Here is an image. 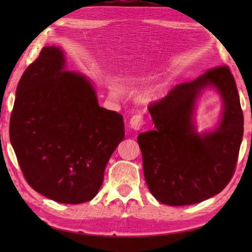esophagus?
<instances>
[{"instance_id":"esophagus-1","label":"esophagus","mask_w":252,"mask_h":252,"mask_svg":"<svg viewBox=\"0 0 252 252\" xmlns=\"http://www.w3.org/2000/svg\"><path fill=\"white\" fill-rule=\"evenodd\" d=\"M142 125H143V117L141 116V114H135V116L131 117L129 126L132 130H134V131L140 130L141 129Z\"/></svg>"}]
</instances>
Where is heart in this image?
Returning <instances> with one entry per match:
<instances>
[{
  "instance_id": "heart-1",
  "label": "heart",
  "mask_w": 252,
  "mask_h": 252,
  "mask_svg": "<svg viewBox=\"0 0 252 252\" xmlns=\"http://www.w3.org/2000/svg\"><path fill=\"white\" fill-rule=\"evenodd\" d=\"M162 90H163V85L158 83V84H152L149 85L146 89L139 93L138 99L141 103H150V102H153L159 99L162 94ZM118 92V85L113 84L111 85L110 88V94L114 96Z\"/></svg>"
}]
</instances>
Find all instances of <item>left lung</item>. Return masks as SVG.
Instances as JSON below:
<instances>
[{
    "instance_id": "1",
    "label": "left lung",
    "mask_w": 252,
    "mask_h": 252,
    "mask_svg": "<svg viewBox=\"0 0 252 252\" xmlns=\"http://www.w3.org/2000/svg\"><path fill=\"white\" fill-rule=\"evenodd\" d=\"M208 87L220 93L223 111L215 129L199 134L195 104ZM149 112L156 127L140 133L138 143L153 197L168 206H188L221 192L233 176L244 135V114L229 67H213L177 85Z\"/></svg>"
}]
</instances>
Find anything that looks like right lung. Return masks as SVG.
<instances>
[{
    "label": "right lung",
    "mask_w": 252,
    "mask_h": 252,
    "mask_svg": "<svg viewBox=\"0 0 252 252\" xmlns=\"http://www.w3.org/2000/svg\"><path fill=\"white\" fill-rule=\"evenodd\" d=\"M125 139L123 117L101 108L87 76L66 70L59 46H44L16 88L10 140L24 178L60 203L90 201Z\"/></svg>",
    "instance_id": "1"
}]
</instances>
